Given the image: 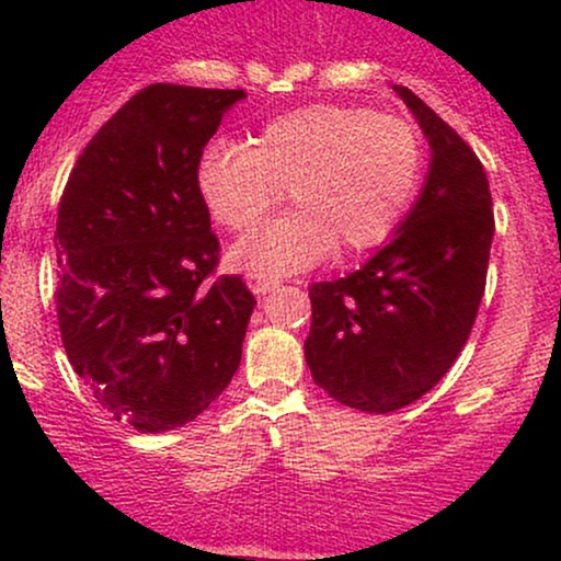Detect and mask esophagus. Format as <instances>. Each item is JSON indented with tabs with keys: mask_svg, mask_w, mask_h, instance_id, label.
Returning a JSON list of instances; mask_svg holds the SVG:
<instances>
[{
	"mask_svg": "<svg viewBox=\"0 0 561 561\" xmlns=\"http://www.w3.org/2000/svg\"><path fill=\"white\" fill-rule=\"evenodd\" d=\"M248 285H250V289H253L255 295H266V293H272V289L279 287V279H274V276L248 274Z\"/></svg>",
	"mask_w": 561,
	"mask_h": 561,
	"instance_id": "34e87169",
	"label": "esophagus"
}]
</instances>
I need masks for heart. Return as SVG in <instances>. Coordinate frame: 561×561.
<instances>
[{
    "label": "heart",
    "instance_id": "heart-1",
    "mask_svg": "<svg viewBox=\"0 0 561 561\" xmlns=\"http://www.w3.org/2000/svg\"><path fill=\"white\" fill-rule=\"evenodd\" d=\"M424 160L422 131L403 115L311 105L274 118L253 147L216 141L197 186L231 231L259 227L287 192L293 214L229 250L237 272L279 276L388 240L420 192Z\"/></svg>",
    "mask_w": 561,
    "mask_h": 561
}]
</instances>
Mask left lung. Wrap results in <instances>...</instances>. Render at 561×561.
Listing matches in <instances>:
<instances>
[{
  "label": "left lung",
  "mask_w": 561,
  "mask_h": 561,
  "mask_svg": "<svg viewBox=\"0 0 561 561\" xmlns=\"http://www.w3.org/2000/svg\"><path fill=\"white\" fill-rule=\"evenodd\" d=\"M392 89L433 150L422 195L375 259L308 289L313 382L369 414L414 403L459 358L485 293L495 231L491 186L472 147L411 89Z\"/></svg>",
  "instance_id": "8db88e82"
}]
</instances>
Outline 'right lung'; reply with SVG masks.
<instances>
[{"label":"right lung","mask_w":561,"mask_h":561,"mask_svg":"<svg viewBox=\"0 0 561 561\" xmlns=\"http://www.w3.org/2000/svg\"><path fill=\"white\" fill-rule=\"evenodd\" d=\"M242 89L150 83L83 147L57 210V321L102 409L139 433L203 414L242 358L255 298L214 276L197 165Z\"/></svg>","instance_id":"1"}]
</instances>
